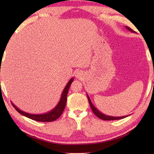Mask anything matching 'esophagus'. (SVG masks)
Instances as JSON below:
<instances>
[{
	"label": "esophagus",
	"mask_w": 154,
	"mask_h": 154,
	"mask_svg": "<svg viewBox=\"0 0 154 154\" xmlns=\"http://www.w3.org/2000/svg\"><path fill=\"white\" fill-rule=\"evenodd\" d=\"M75 76L76 77L77 79H81V78H83V73L81 71H75Z\"/></svg>",
	"instance_id": "1"
}]
</instances>
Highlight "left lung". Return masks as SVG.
Here are the masks:
<instances>
[{"mask_svg": "<svg viewBox=\"0 0 154 154\" xmlns=\"http://www.w3.org/2000/svg\"><path fill=\"white\" fill-rule=\"evenodd\" d=\"M125 28L128 29V31H130V32L132 33H134V31L133 30H132L130 28V27L128 26H125ZM87 97H88V102H89V104L90 105V107H91L92 111H93V113L95 114L97 116L99 119H102V120H104V121H114V120H120V119H125V118L128 117V116H119V117H116V116H108V115H106V114H104V113L101 112L98 110L96 108L95 106H94L93 104H92L91 100H90V98L88 94H87Z\"/></svg>", "mask_w": 154, "mask_h": 154, "instance_id": "left-lung-1", "label": "left lung"}]
</instances>
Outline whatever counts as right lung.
Listing matches in <instances>:
<instances>
[{"instance_id": "1", "label": "right lung", "mask_w": 154, "mask_h": 154, "mask_svg": "<svg viewBox=\"0 0 154 154\" xmlns=\"http://www.w3.org/2000/svg\"><path fill=\"white\" fill-rule=\"evenodd\" d=\"M73 81V78L69 80L66 85L65 86L64 90H63L62 94H61L60 100L59 101L58 104L56 105V106L54 109H52L51 111H48L45 113H40V114H34V113H26L25 111L20 110V109L17 108L13 103L12 102V106L14 107V109L18 111L20 114H22L24 116H26L29 119L34 120V121H39V122H52L55 121L62 114L63 111L64 110L65 106L66 104L67 100V94H68L69 89L70 88L71 84Z\"/></svg>"}]
</instances>
